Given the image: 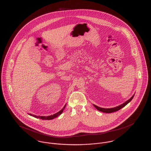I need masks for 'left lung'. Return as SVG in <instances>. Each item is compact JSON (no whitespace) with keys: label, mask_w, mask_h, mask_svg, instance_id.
<instances>
[{"label":"left lung","mask_w":151,"mask_h":151,"mask_svg":"<svg viewBox=\"0 0 151 151\" xmlns=\"http://www.w3.org/2000/svg\"><path fill=\"white\" fill-rule=\"evenodd\" d=\"M134 94L132 96L131 98H130L129 99L128 101H127L126 102H124V103H123V104H122V105H119V106H116V107H115V108H108H108H106V109H105V108L98 107V106H96V105H93V106H95V108H96L97 110H99V111H102V112H104V113H113V112L118 111V110H119L120 109H121L122 108L124 107L126 105H127L129 103V102L132 99V98H134Z\"/></svg>","instance_id":"8db88e82"}]
</instances>
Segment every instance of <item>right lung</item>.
Masks as SVG:
<instances>
[{"label":"right lung","mask_w":151,"mask_h":151,"mask_svg":"<svg viewBox=\"0 0 151 151\" xmlns=\"http://www.w3.org/2000/svg\"><path fill=\"white\" fill-rule=\"evenodd\" d=\"M66 105H65V106L63 107V108L60 110L59 111H58V113L53 114V115H50V116H36V115H34V114H29L30 116H32L34 117H36V118H39L40 119H42V120H52L54 118H56L58 116H59L60 114H61L62 113V112L63 111V110L65 109V107Z\"/></svg>","instance_id":"1"}]
</instances>
